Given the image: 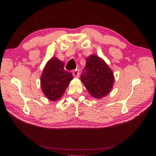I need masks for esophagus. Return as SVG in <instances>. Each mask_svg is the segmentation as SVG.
I'll use <instances>...</instances> for the list:
<instances>
[{
    "mask_svg": "<svg viewBox=\"0 0 156 156\" xmlns=\"http://www.w3.org/2000/svg\"><path fill=\"white\" fill-rule=\"evenodd\" d=\"M73 76H74V77L76 78H78L79 76H80V72H79L78 69H76L73 72Z\"/></svg>",
    "mask_w": 156,
    "mask_h": 156,
    "instance_id": "obj_1",
    "label": "esophagus"
}]
</instances>
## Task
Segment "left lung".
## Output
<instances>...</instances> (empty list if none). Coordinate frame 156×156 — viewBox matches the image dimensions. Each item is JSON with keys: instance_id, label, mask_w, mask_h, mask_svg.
I'll use <instances>...</instances> for the list:
<instances>
[{"instance_id": "1", "label": "left lung", "mask_w": 156, "mask_h": 156, "mask_svg": "<svg viewBox=\"0 0 156 156\" xmlns=\"http://www.w3.org/2000/svg\"><path fill=\"white\" fill-rule=\"evenodd\" d=\"M80 78L89 94L97 98L107 96L114 82L112 69L103 60L95 55L87 58Z\"/></svg>"}]
</instances>
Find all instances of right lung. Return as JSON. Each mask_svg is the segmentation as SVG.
<instances>
[{"instance_id": "1", "label": "right lung", "mask_w": 156, "mask_h": 156, "mask_svg": "<svg viewBox=\"0 0 156 156\" xmlns=\"http://www.w3.org/2000/svg\"><path fill=\"white\" fill-rule=\"evenodd\" d=\"M65 64L56 58H52L47 63L41 78L44 94L50 100L60 99L64 94L73 76L65 69Z\"/></svg>"}]
</instances>
